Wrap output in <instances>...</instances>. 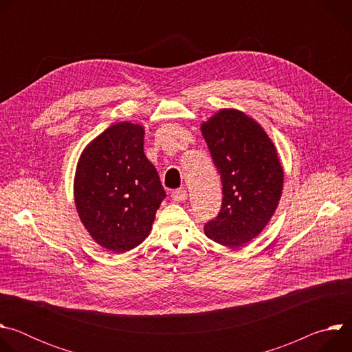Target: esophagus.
<instances>
[{"instance_id":"obj_1","label":"esophagus","mask_w":352,"mask_h":352,"mask_svg":"<svg viewBox=\"0 0 352 352\" xmlns=\"http://www.w3.org/2000/svg\"><path fill=\"white\" fill-rule=\"evenodd\" d=\"M171 197L177 202H181V200H185L188 197V193L185 189H174L171 193Z\"/></svg>"}]
</instances>
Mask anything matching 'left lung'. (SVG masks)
<instances>
[{"mask_svg":"<svg viewBox=\"0 0 352 352\" xmlns=\"http://www.w3.org/2000/svg\"><path fill=\"white\" fill-rule=\"evenodd\" d=\"M202 133L223 184L219 214L205 224L217 243L238 248L272 219L283 190V168L263 128L238 110H221Z\"/></svg>","mask_w":352,"mask_h":352,"instance_id":"obj_1","label":"left lung"}]
</instances>
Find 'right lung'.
Listing matches in <instances>:
<instances>
[{"label": "right lung", "instance_id": "1", "mask_svg": "<svg viewBox=\"0 0 352 352\" xmlns=\"http://www.w3.org/2000/svg\"><path fill=\"white\" fill-rule=\"evenodd\" d=\"M143 136L140 125H111L86 147L76 168L79 217L93 239L116 254L143 242L166 197Z\"/></svg>", "mask_w": 352, "mask_h": 352}]
</instances>
